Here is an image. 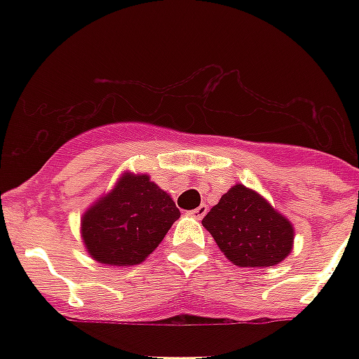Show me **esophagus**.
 <instances>
[{"instance_id": "34e87169", "label": "esophagus", "mask_w": 359, "mask_h": 359, "mask_svg": "<svg viewBox=\"0 0 359 359\" xmlns=\"http://www.w3.org/2000/svg\"><path fill=\"white\" fill-rule=\"evenodd\" d=\"M208 212V208H207V205H201V207H197V208H194V210H191V216H194V218H197V219H201V218H205V214Z\"/></svg>"}]
</instances>
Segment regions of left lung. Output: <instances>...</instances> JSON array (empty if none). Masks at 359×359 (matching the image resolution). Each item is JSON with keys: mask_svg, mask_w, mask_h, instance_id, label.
<instances>
[{"mask_svg": "<svg viewBox=\"0 0 359 359\" xmlns=\"http://www.w3.org/2000/svg\"><path fill=\"white\" fill-rule=\"evenodd\" d=\"M203 227L236 266H276L294 244V227L289 219L244 184H235L222 196L203 218Z\"/></svg>", "mask_w": 359, "mask_h": 359, "instance_id": "8db88e82", "label": "left lung"}]
</instances>
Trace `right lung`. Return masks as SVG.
<instances>
[{
    "label": "right lung",
    "mask_w": 359,
    "mask_h": 359,
    "mask_svg": "<svg viewBox=\"0 0 359 359\" xmlns=\"http://www.w3.org/2000/svg\"><path fill=\"white\" fill-rule=\"evenodd\" d=\"M179 218L171 196L149 175L124 171L114 190L81 216V238L95 261L106 266H132L156 250Z\"/></svg>",
    "instance_id": "right-lung-1"
}]
</instances>
